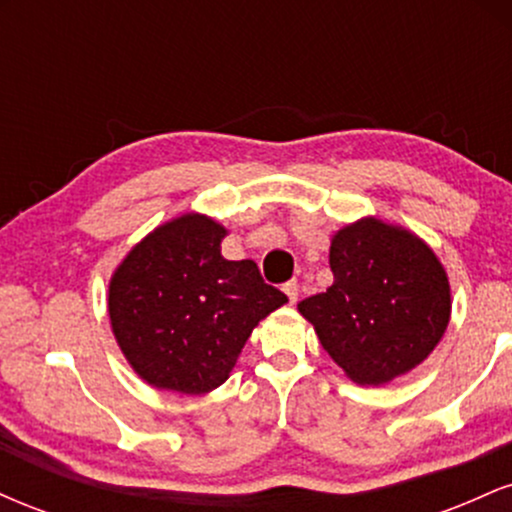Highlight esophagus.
<instances>
[{"label": "esophagus", "instance_id": "obj_1", "mask_svg": "<svg viewBox=\"0 0 512 512\" xmlns=\"http://www.w3.org/2000/svg\"><path fill=\"white\" fill-rule=\"evenodd\" d=\"M284 293L289 296L291 303L298 301V284L296 281H289V284H284Z\"/></svg>", "mask_w": 512, "mask_h": 512}]
</instances>
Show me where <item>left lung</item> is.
Wrapping results in <instances>:
<instances>
[{"label": "left lung", "instance_id": "1", "mask_svg": "<svg viewBox=\"0 0 512 512\" xmlns=\"http://www.w3.org/2000/svg\"><path fill=\"white\" fill-rule=\"evenodd\" d=\"M332 286L298 303L322 349L358 385H385L426 361L450 322V284L421 238L361 219L332 238Z\"/></svg>", "mask_w": 512, "mask_h": 512}]
</instances>
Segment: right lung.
Returning <instances> with one entry per match:
<instances>
[{"label":"right lung","instance_id":"obj_1","mask_svg":"<svg viewBox=\"0 0 512 512\" xmlns=\"http://www.w3.org/2000/svg\"><path fill=\"white\" fill-rule=\"evenodd\" d=\"M223 238L221 223L182 214L134 245L110 279L117 344L158 390L204 395L226 383L257 322L289 301L252 260H226Z\"/></svg>","mask_w":512,"mask_h":512}]
</instances>
